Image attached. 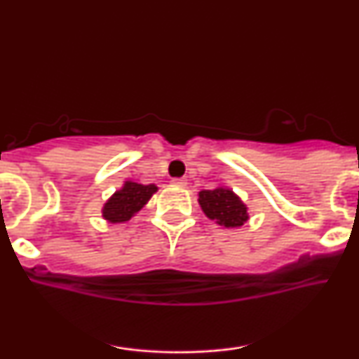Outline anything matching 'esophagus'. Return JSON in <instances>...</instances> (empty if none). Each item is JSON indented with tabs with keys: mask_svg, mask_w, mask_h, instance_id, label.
<instances>
[{
	"mask_svg": "<svg viewBox=\"0 0 359 359\" xmlns=\"http://www.w3.org/2000/svg\"><path fill=\"white\" fill-rule=\"evenodd\" d=\"M172 184L177 185V187H185V185H187V180L180 179L179 177V179H172Z\"/></svg>",
	"mask_w": 359,
	"mask_h": 359,
	"instance_id": "esophagus-1",
	"label": "esophagus"
}]
</instances>
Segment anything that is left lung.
<instances>
[{
	"mask_svg": "<svg viewBox=\"0 0 359 359\" xmlns=\"http://www.w3.org/2000/svg\"><path fill=\"white\" fill-rule=\"evenodd\" d=\"M199 204L209 219L224 228H238L248 221L246 205L229 189L217 187L214 191H201Z\"/></svg>",
	"mask_w": 359,
	"mask_h": 359,
	"instance_id": "1",
	"label": "left lung"
}]
</instances>
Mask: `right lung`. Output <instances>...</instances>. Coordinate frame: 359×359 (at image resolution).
<instances>
[{
    "label": "right lung",
    "mask_w": 359,
    "mask_h": 359,
    "mask_svg": "<svg viewBox=\"0 0 359 359\" xmlns=\"http://www.w3.org/2000/svg\"><path fill=\"white\" fill-rule=\"evenodd\" d=\"M156 192V185H143L128 180L109 197L108 203L102 208V217L109 222H125L130 221L140 209L148 203L151 196Z\"/></svg>",
    "instance_id": "add662e5"
}]
</instances>
